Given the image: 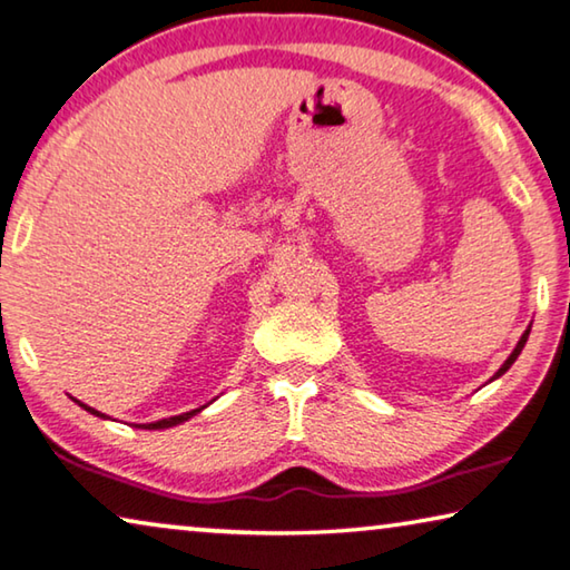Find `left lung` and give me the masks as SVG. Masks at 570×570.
<instances>
[{"label": "left lung", "instance_id": "1", "mask_svg": "<svg viewBox=\"0 0 570 570\" xmlns=\"http://www.w3.org/2000/svg\"><path fill=\"white\" fill-rule=\"evenodd\" d=\"M528 335H530V325H528V331L520 335L518 346H515V348H512V353H510V356H508V361H505V363H502V366H500V368L495 371V376H492L490 381H495V379H500V376H502V373H505V371H508V368L512 366V363H515V358L520 356V351H522V348H525V343H528Z\"/></svg>", "mask_w": 570, "mask_h": 570}]
</instances>
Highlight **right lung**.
I'll return each instance as SVG.
<instances>
[{
	"label": "right lung",
	"instance_id": "1",
	"mask_svg": "<svg viewBox=\"0 0 570 570\" xmlns=\"http://www.w3.org/2000/svg\"><path fill=\"white\" fill-rule=\"evenodd\" d=\"M78 401V399H75ZM78 404L86 409V412H90V414H96V416H100V419H108L106 414H100V412H96V409L92 406H88V404H82V401H78ZM204 409V406H202ZM202 409H191V412H184V414H179V416H169V419H158V422H151V424H144V429H169V426H176V424H184V422H189L191 416H197Z\"/></svg>",
	"mask_w": 570,
	"mask_h": 570
}]
</instances>
